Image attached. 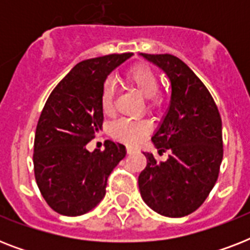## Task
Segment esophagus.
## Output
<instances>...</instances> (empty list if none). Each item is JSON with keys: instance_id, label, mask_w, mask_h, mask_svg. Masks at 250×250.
<instances>
[{"instance_id": "1", "label": "esophagus", "mask_w": 250, "mask_h": 250, "mask_svg": "<svg viewBox=\"0 0 250 250\" xmlns=\"http://www.w3.org/2000/svg\"><path fill=\"white\" fill-rule=\"evenodd\" d=\"M133 152H135V149L131 148V146H127V153H128V154H131V153Z\"/></svg>"}]
</instances>
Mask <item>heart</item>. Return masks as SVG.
Listing matches in <instances>:
<instances>
[{"label": "heart", "instance_id": "1", "mask_svg": "<svg viewBox=\"0 0 250 250\" xmlns=\"http://www.w3.org/2000/svg\"><path fill=\"white\" fill-rule=\"evenodd\" d=\"M125 83L136 90L141 97L146 98L150 107H158L162 104L164 98L158 90V76L152 68L145 64L133 66L125 72ZM114 88L110 83H106L101 92V107L104 113L110 114L113 111ZM149 131V125L143 121H129L122 119L114 123L111 132L117 139L125 141L127 144H139L146 132Z\"/></svg>", "mask_w": 250, "mask_h": 250}]
</instances>
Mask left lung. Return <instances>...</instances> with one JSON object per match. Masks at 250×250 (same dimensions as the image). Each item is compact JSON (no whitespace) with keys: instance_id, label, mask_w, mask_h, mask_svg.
<instances>
[{"instance_id":"obj_1","label":"left lung","mask_w":250,"mask_h":250,"mask_svg":"<svg viewBox=\"0 0 250 250\" xmlns=\"http://www.w3.org/2000/svg\"><path fill=\"white\" fill-rule=\"evenodd\" d=\"M140 56L170 79L171 100L152 136L158 153L168 152V157L157 161L144 152L146 167L139 175V189L156 213L186 217L204 204L217 182L223 158L221 115L208 88L178 57Z\"/></svg>"}]
</instances>
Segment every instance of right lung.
I'll return each instance as SVG.
<instances>
[{
    "label": "right lung",
    "mask_w": 250,
    "mask_h": 250,
    "mask_svg": "<svg viewBox=\"0 0 250 250\" xmlns=\"http://www.w3.org/2000/svg\"><path fill=\"white\" fill-rule=\"evenodd\" d=\"M132 53L79 62L53 89L39 118L33 167L39 189L54 211L78 217L105 197L107 178L125 146L106 140L105 150L86 144L102 128L101 92L106 78Z\"/></svg>",
    "instance_id": "1"
}]
</instances>
